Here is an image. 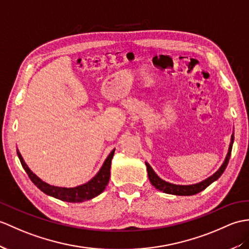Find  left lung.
Here are the masks:
<instances>
[{"mask_svg": "<svg viewBox=\"0 0 249 249\" xmlns=\"http://www.w3.org/2000/svg\"><path fill=\"white\" fill-rule=\"evenodd\" d=\"M233 140H234V137L233 135L231 136V142H230V146H229V151L227 154V157L225 159L223 165L219 167V170L215 173L214 175H212L211 177H209L206 180L201 181L199 183H196V184H191V186H178V184H173V183H169L162 179L159 178L157 176V174L153 171V169L151 167L148 163L146 164L147 167V174H148V178H149V181L152 182L153 186L158 189L159 191H162L164 193L167 194H173V195H194V194H197L201 191L205 190L208 186H210V184L215 181L216 179H218L221 177V175L224 173L225 169H226V166L229 162V159H230V156H231V149H232V144H233Z\"/></svg>", "mask_w": 249, "mask_h": 249, "instance_id": "left-lung-1", "label": "left lung"}]
</instances>
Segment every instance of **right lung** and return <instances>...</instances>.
Listing matches in <instances>:
<instances>
[{
	"label": "right lung",
	"mask_w": 249,
	"mask_h": 249,
	"mask_svg": "<svg viewBox=\"0 0 249 249\" xmlns=\"http://www.w3.org/2000/svg\"><path fill=\"white\" fill-rule=\"evenodd\" d=\"M18 157L20 159V162L25 170L26 174L30 177L31 180L34 182L35 186H37L43 193L48 194L50 196H53L55 198H58L63 201H68V203H82L84 200H88L95 197L98 194H101L109 182V178H110V166H111V160L114 154V149L109 154L107 159L104 162L102 169L97 173L94 178H92L89 182H87L83 186H78L75 188H59L54 187L43 182L41 179L38 178L34 173L28 169L25 164L21 154L17 151Z\"/></svg>",
	"instance_id": "add662e5"
}]
</instances>
